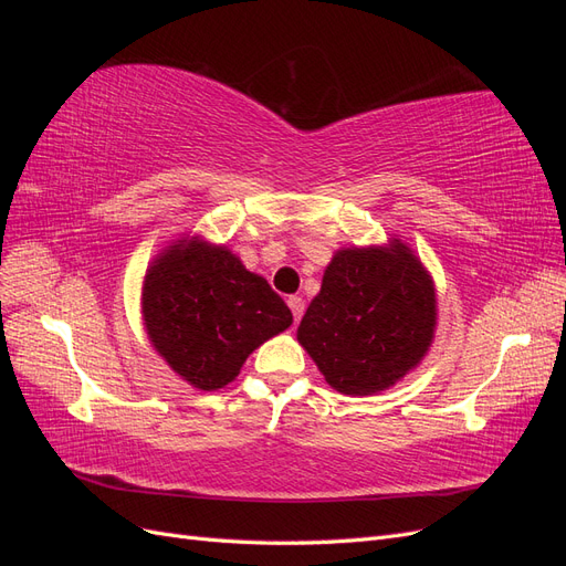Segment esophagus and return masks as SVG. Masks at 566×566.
Wrapping results in <instances>:
<instances>
[{"label": "esophagus", "instance_id": "34e87169", "mask_svg": "<svg viewBox=\"0 0 566 566\" xmlns=\"http://www.w3.org/2000/svg\"><path fill=\"white\" fill-rule=\"evenodd\" d=\"M287 306H290V312H293L295 323H300V318H302V314H304V300H302L300 295H290V297H287Z\"/></svg>", "mask_w": 566, "mask_h": 566}]
</instances>
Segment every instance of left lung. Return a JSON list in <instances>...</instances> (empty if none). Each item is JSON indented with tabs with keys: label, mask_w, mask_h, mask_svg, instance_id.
Segmentation results:
<instances>
[{
	"label": "left lung",
	"mask_w": 566,
	"mask_h": 566,
	"mask_svg": "<svg viewBox=\"0 0 566 566\" xmlns=\"http://www.w3.org/2000/svg\"><path fill=\"white\" fill-rule=\"evenodd\" d=\"M437 331L432 273L401 238L339 248L306 306L297 342L347 397H370L420 366Z\"/></svg>",
	"instance_id": "obj_1"
}]
</instances>
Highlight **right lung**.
<instances>
[{"mask_svg":"<svg viewBox=\"0 0 566 566\" xmlns=\"http://www.w3.org/2000/svg\"><path fill=\"white\" fill-rule=\"evenodd\" d=\"M150 347L198 391L233 382L245 358L287 331L293 314L227 245L179 235L153 256L142 285Z\"/></svg>","mask_w":566,"mask_h":566,"instance_id":"obj_1","label":"right lung"}]
</instances>
